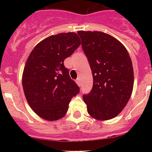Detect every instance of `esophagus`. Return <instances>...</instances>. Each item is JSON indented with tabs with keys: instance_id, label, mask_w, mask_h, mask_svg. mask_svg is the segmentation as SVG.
<instances>
[{
	"instance_id": "1",
	"label": "esophagus",
	"mask_w": 152,
	"mask_h": 152,
	"mask_svg": "<svg viewBox=\"0 0 152 152\" xmlns=\"http://www.w3.org/2000/svg\"><path fill=\"white\" fill-rule=\"evenodd\" d=\"M76 83L78 84V86H80L81 85V79L80 78H78L77 80H76Z\"/></svg>"
}]
</instances>
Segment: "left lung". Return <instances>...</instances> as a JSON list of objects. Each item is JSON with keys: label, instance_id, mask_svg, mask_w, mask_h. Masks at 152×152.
I'll return each instance as SVG.
<instances>
[{"label": "left lung", "instance_id": "left-lung-1", "mask_svg": "<svg viewBox=\"0 0 152 152\" xmlns=\"http://www.w3.org/2000/svg\"><path fill=\"white\" fill-rule=\"evenodd\" d=\"M93 76V88L83 95L93 118L110 120L122 111L133 89L132 60L118 39L101 31L77 32Z\"/></svg>", "mask_w": 152, "mask_h": 152}]
</instances>
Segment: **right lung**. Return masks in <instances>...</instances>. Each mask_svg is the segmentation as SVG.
Masks as SVG:
<instances>
[{
  "mask_svg": "<svg viewBox=\"0 0 152 152\" xmlns=\"http://www.w3.org/2000/svg\"><path fill=\"white\" fill-rule=\"evenodd\" d=\"M80 44L76 33H60L43 39L30 53L23 72V88L29 106L40 118H63L72 98L80 92L64 61Z\"/></svg>",
  "mask_w": 152,
  "mask_h": 152,
  "instance_id": "1",
  "label": "right lung"
}]
</instances>
